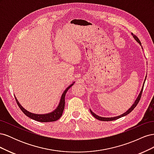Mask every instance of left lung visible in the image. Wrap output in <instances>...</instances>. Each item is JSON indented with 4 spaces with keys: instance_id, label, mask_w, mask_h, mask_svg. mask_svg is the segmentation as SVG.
Masks as SVG:
<instances>
[{
    "instance_id": "1",
    "label": "left lung",
    "mask_w": 154,
    "mask_h": 154,
    "mask_svg": "<svg viewBox=\"0 0 154 154\" xmlns=\"http://www.w3.org/2000/svg\"><path fill=\"white\" fill-rule=\"evenodd\" d=\"M132 35H133V36H134V38L135 39H136V40L137 42H138L139 44H140V45H141V42H140V40H139V38H137V37L136 35H133V34H132ZM145 80H146V79H145ZM144 84H143V85H144ZM143 87H143L142 89H141V92H140V94H139V95L138 96L137 98V100H136V101L134 102V105L131 106V108H130L127 112H125L124 114H122V115H120V116H117V117H114V118H103V117H100V116H97L96 114H94V112H92V111H91V110L90 109L91 113L92 115L93 116H94V117L95 118H96L97 119L100 120V121H104V122H109V121H113V120L118 119H119V118H122V117H123V116H126V115H127V114H128L129 113L131 112H132L135 108H136V106L138 104L139 101V100H140L141 97L142 92H143Z\"/></svg>"
}]
</instances>
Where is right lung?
<instances>
[{"label":"right lung","mask_w":154,"mask_h":154,"mask_svg":"<svg viewBox=\"0 0 154 154\" xmlns=\"http://www.w3.org/2000/svg\"><path fill=\"white\" fill-rule=\"evenodd\" d=\"M72 85V84H71L69 87H68L66 88V89L65 90V91L63 92V94L62 95L61 100H60V102L59 103V105L57 107V109H55V110L53 111V112L49 113V114H43V115L32 114V113L29 112H28V111H27L26 110H25L24 108H23V107L19 104V103H18V101L16 99V97H15V100L17 101V103L18 106H19V108L23 112V113H24L25 115H26L27 116H28L29 118H30L32 119H34L35 121H37V122H55V121L59 119L62 115L63 111L64 110V107H65V96H66V92L69 89V88L71 87Z\"/></svg>","instance_id":"obj_1"}]
</instances>
